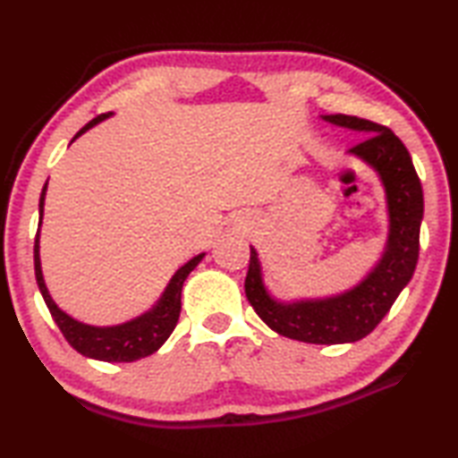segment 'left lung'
<instances>
[{
    "instance_id": "left-lung-1",
    "label": "left lung",
    "mask_w": 458,
    "mask_h": 458,
    "mask_svg": "<svg viewBox=\"0 0 458 458\" xmlns=\"http://www.w3.org/2000/svg\"><path fill=\"white\" fill-rule=\"evenodd\" d=\"M323 119L369 133L350 151L368 161L384 182L387 212H390L386 254L355 289L339 297L284 305L268 297L260 278L257 250L250 246L244 291L248 303L270 329L305 344L333 345L352 344L369 335L390 311L402 289L410 283L420 252L424 196L420 177L416 174L406 145L390 129L352 114H325Z\"/></svg>"
}]
</instances>
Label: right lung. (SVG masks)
I'll list each match as a JSON object with an SVG mask.
<instances>
[{
    "instance_id": "right-lung-1",
    "label": "right lung",
    "mask_w": 458,
    "mask_h": 458,
    "mask_svg": "<svg viewBox=\"0 0 458 458\" xmlns=\"http://www.w3.org/2000/svg\"><path fill=\"white\" fill-rule=\"evenodd\" d=\"M111 113L98 114V117L87 123L79 133L74 135L81 137L84 131H89L92 125H97L98 121H103ZM72 139V141H74ZM48 185V183H46ZM46 185L40 196V224H42V212H44V196H46ZM40 228L36 232V242H34V270H36V281L40 286V293L46 301V307L52 315V319L56 321L58 329L62 335L66 337L68 344H71L76 352L87 355L92 360L100 361H135L147 358L153 352H157L161 345L165 344L167 337L172 335L175 329L177 319H180L182 311V286L183 281L188 278L193 268L199 265V260L204 259V254H198L196 259H191L188 265H183L177 273L174 275L172 283L167 284L164 297L159 299V303L155 305L149 313H145L137 319L114 325V327H90V325H84L81 321L72 319L71 315L60 311L54 303L48 289L44 284L42 268H40Z\"/></svg>"
}]
</instances>
